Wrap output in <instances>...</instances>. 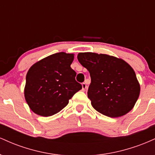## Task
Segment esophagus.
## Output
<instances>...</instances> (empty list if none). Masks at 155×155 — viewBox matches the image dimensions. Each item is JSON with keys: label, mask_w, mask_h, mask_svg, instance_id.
Masks as SVG:
<instances>
[{"label": "esophagus", "mask_w": 155, "mask_h": 155, "mask_svg": "<svg viewBox=\"0 0 155 155\" xmlns=\"http://www.w3.org/2000/svg\"><path fill=\"white\" fill-rule=\"evenodd\" d=\"M81 85H82V90H83V91H85V90L87 89V86L86 82L82 83V84H81Z\"/></svg>", "instance_id": "obj_1"}]
</instances>
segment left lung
Wrapping results in <instances>:
<instances>
[{
  "label": "left lung",
  "mask_w": 155,
  "mask_h": 155,
  "mask_svg": "<svg viewBox=\"0 0 155 155\" xmlns=\"http://www.w3.org/2000/svg\"><path fill=\"white\" fill-rule=\"evenodd\" d=\"M77 58L90 72L91 84L87 96L92 107L112 118L123 116L133 109L140 87L136 73L127 62L94 52L79 53Z\"/></svg>",
  "instance_id": "1"
}]
</instances>
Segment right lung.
I'll use <instances>...</instances> for the list:
<instances>
[{"label":"right lung","mask_w":155,"mask_h":155,"mask_svg":"<svg viewBox=\"0 0 155 155\" xmlns=\"http://www.w3.org/2000/svg\"><path fill=\"white\" fill-rule=\"evenodd\" d=\"M74 54L55 53L39 60L26 75L25 98L31 109L42 117L52 116L68 104L82 86L71 68Z\"/></svg>","instance_id":"add662e5"}]
</instances>
